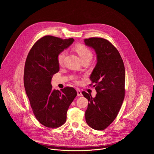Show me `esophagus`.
I'll use <instances>...</instances> for the list:
<instances>
[{
	"instance_id": "obj_1",
	"label": "esophagus",
	"mask_w": 154,
	"mask_h": 154,
	"mask_svg": "<svg viewBox=\"0 0 154 154\" xmlns=\"http://www.w3.org/2000/svg\"><path fill=\"white\" fill-rule=\"evenodd\" d=\"M77 96H83V94L82 93V91L80 90H77Z\"/></svg>"
}]
</instances>
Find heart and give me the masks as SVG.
I'll use <instances>...</instances> for the list:
<instances>
[{
  "label": "heart",
  "instance_id": "heart-1",
  "mask_svg": "<svg viewBox=\"0 0 154 154\" xmlns=\"http://www.w3.org/2000/svg\"><path fill=\"white\" fill-rule=\"evenodd\" d=\"M75 50L80 57V58L84 59L86 58H92V52L88 49L86 47L82 45H77L75 48ZM65 56V51L60 52L57 55V60L59 64H62L64 58Z\"/></svg>",
  "mask_w": 154,
  "mask_h": 154
}]
</instances>
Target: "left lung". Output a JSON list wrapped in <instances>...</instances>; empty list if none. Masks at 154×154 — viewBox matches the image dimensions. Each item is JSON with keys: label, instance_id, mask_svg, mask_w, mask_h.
Returning <instances> with one entry per match:
<instances>
[{"label": "left lung", "instance_id": "obj_1", "mask_svg": "<svg viewBox=\"0 0 154 154\" xmlns=\"http://www.w3.org/2000/svg\"><path fill=\"white\" fill-rule=\"evenodd\" d=\"M84 41L86 46L94 50L97 57L96 65L90 76L91 81L95 84L96 97L82 92L89 102L85 119L92 128L102 130L113 122L122 104L125 68L118 51L108 40L90 38Z\"/></svg>", "mask_w": 154, "mask_h": 154}]
</instances>
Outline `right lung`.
Segmentation results:
<instances>
[{
	"label": "right lung",
	"instance_id": "obj_1",
	"mask_svg": "<svg viewBox=\"0 0 154 154\" xmlns=\"http://www.w3.org/2000/svg\"><path fill=\"white\" fill-rule=\"evenodd\" d=\"M74 39L45 36L30 49L25 64L24 83L33 112L43 125L57 128L66 121L68 108L77 96L72 87L52 88L53 75L60 69L57 55L69 48Z\"/></svg>",
	"mask_w": 154,
	"mask_h": 154
}]
</instances>
